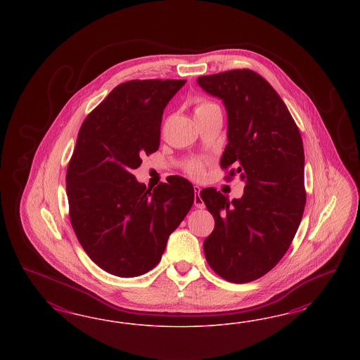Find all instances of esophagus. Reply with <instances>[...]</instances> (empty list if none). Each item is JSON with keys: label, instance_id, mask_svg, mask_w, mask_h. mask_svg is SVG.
<instances>
[{"label": "esophagus", "instance_id": "esophagus-1", "mask_svg": "<svg viewBox=\"0 0 360 360\" xmlns=\"http://www.w3.org/2000/svg\"><path fill=\"white\" fill-rule=\"evenodd\" d=\"M194 191H195V198H194V206H195L196 208L206 207V205H205L203 199H202L200 195H199V193H200V187H199L198 185H194Z\"/></svg>", "mask_w": 360, "mask_h": 360}]
</instances>
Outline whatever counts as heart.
I'll return each instance as SVG.
<instances>
[{"mask_svg": "<svg viewBox=\"0 0 360 360\" xmlns=\"http://www.w3.org/2000/svg\"><path fill=\"white\" fill-rule=\"evenodd\" d=\"M217 107L215 104L212 103H207V101H199V104L196 105L195 113L199 112H203V110H207L210 108H214ZM187 172L194 176H199L203 173V166L199 162V161H191L190 164L187 165Z\"/></svg>", "mask_w": 360, "mask_h": 360, "instance_id": "heart-1", "label": "heart"}]
</instances>
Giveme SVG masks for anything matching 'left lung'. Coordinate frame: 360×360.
<instances>
[{
    "mask_svg": "<svg viewBox=\"0 0 360 360\" xmlns=\"http://www.w3.org/2000/svg\"><path fill=\"white\" fill-rule=\"evenodd\" d=\"M223 101L227 140L220 165H236L244 194L229 200L215 188L200 191L215 229L203 243L210 266L229 283L260 278L283 259L306 203L305 154L300 131L272 86L251 70L198 77Z\"/></svg>",
    "mask_w": 360,
    "mask_h": 360,
    "instance_id": "left-lung-1",
    "label": "left lung"
}]
</instances>
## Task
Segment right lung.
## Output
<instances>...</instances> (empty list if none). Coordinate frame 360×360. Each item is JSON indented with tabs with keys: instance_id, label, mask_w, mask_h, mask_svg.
Returning <instances> with one entry per match:
<instances>
[{
	"instance_id": "1",
	"label": "right lung",
	"mask_w": 360,
	"mask_h": 360,
	"mask_svg": "<svg viewBox=\"0 0 360 360\" xmlns=\"http://www.w3.org/2000/svg\"><path fill=\"white\" fill-rule=\"evenodd\" d=\"M185 83L119 84L77 134L65 176L71 224L89 259L113 276L153 269L194 203V187L182 176L149 190L131 174L142 155L158 150L164 109Z\"/></svg>"
}]
</instances>
